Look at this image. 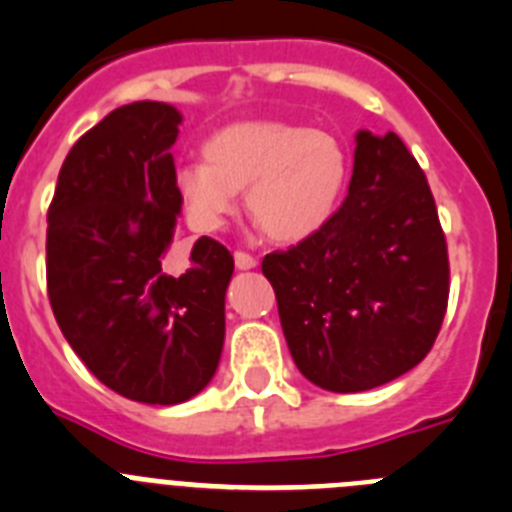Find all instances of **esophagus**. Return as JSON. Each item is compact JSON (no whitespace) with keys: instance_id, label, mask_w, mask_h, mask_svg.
I'll return each instance as SVG.
<instances>
[{"instance_id":"34e87169","label":"esophagus","mask_w":512,"mask_h":512,"mask_svg":"<svg viewBox=\"0 0 512 512\" xmlns=\"http://www.w3.org/2000/svg\"><path fill=\"white\" fill-rule=\"evenodd\" d=\"M233 259L238 269H253V266H256V256H251V253L246 251H235Z\"/></svg>"}]
</instances>
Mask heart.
Listing matches in <instances>:
<instances>
[{
  "mask_svg": "<svg viewBox=\"0 0 512 512\" xmlns=\"http://www.w3.org/2000/svg\"><path fill=\"white\" fill-rule=\"evenodd\" d=\"M205 158L176 171L192 223L217 230L246 189L248 215L279 243L318 233L336 212L348 179L341 140L292 122H235L207 140Z\"/></svg>",
  "mask_w": 512,
  "mask_h": 512,
  "instance_id": "b5f03b06",
  "label": "heart"
}]
</instances>
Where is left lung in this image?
<instances>
[{
  "instance_id": "8db88e82",
  "label": "left lung",
  "mask_w": 512,
  "mask_h": 512,
  "mask_svg": "<svg viewBox=\"0 0 512 512\" xmlns=\"http://www.w3.org/2000/svg\"><path fill=\"white\" fill-rule=\"evenodd\" d=\"M261 271L312 384L364 392L420 364L449 307V248L408 146L361 130L343 205L310 238L266 253Z\"/></svg>"
}]
</instances>
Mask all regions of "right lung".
<instances>
[{"label":"right lung","mask_w":512,"mask_h":512,"mask_svg":"<svg viewBox=\"0 0 512 512\" xmlns=\"http://www.w3.org/2000/svg\"><path fill=\"white\" fill-rule=\"evenodd\" d=\"M182 115L133 102L69 151L48 207L45 282L76 356L112 392L176 405L207 387L225 338L233 256L202 235L179 277L161 269L182 197L171 146Z\"/></svg>","instance_id":"right-lung-1"}]
</instances>
